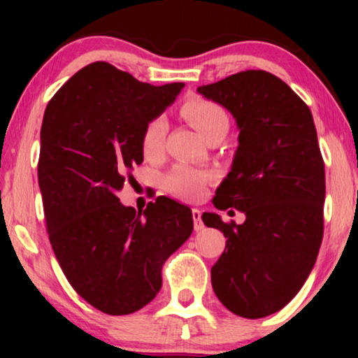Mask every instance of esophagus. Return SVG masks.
<instances>
[{
  "instance_id": "34e87169",
  "label": "esophagus",
  "mask_w": 358,
  "mask_h": 358,
  "mask_svg": "<svg viewBox=\"0 0 358 358\" xmlns=\"http://www.w3.org/2000/svg\"><path fill=\"white\" fill-rule=\"evenodd\" d=\"M192 218H194V228L195 231H200L203 229V222H202V212L199 208L192 210Z\"/></svg>"
}]
</instances>
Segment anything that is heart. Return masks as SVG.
<instances>
[{
    "instance_id": "b5f03b06",
    "label": "heart",
    "mask_w": 358,
    "mask_h": 358,
    "mask_svg": "<svg viewBox=\"0 0 358 358\" xmlns=\"http://www.w3.org/2000/svg\"><path fill=\"white\" fill-rule=\"evenodd\" d=\"M184 119L203 136L205 140L215 134H227L228 115L224 109L217 102L203 99V97H192L185 101L182 109ZM168 124L163 117H156L145 127L141 148L146 156H155L159 153L166 135ZM212 179V174L205 171L190 168L187 164H179L166 176L164 184L168 190L180 195V197L197 199L203 194L205 185Z\"/></svg>"
}]
</instances>
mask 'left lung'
Listing matches in <instances>:
<instances>
[{"label":"left lung","mask_w":358,"mask_h":358,"mask_svg":"<svg viewBox=\"0 0 358 358\" xmlns=\"http://www.w3.org/2000/svg\"><path fill=\"white\" fill-rule=\"evenodd\" d=\"M197 92L223 106L239 130L231 171L213 205L246 215L243 224L202 215L227 238L212 267L213 292L234 315L266 317L300 292L320 252L326 180L315 122L287 83L262 70L236 73Z\"/></svg>","instance_id":"8db88e82"}]
</instances>
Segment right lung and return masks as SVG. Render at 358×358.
I'll list each match as a JSON object with an SVG mask.
<instances>
[{"mask_svg": "<svg viewBox=\"0 0 358 358\" xmlns=\"http://www.w3.org/2000/svg\"><path fill=\"white\" fill-rule=\"evenodd\" d=\"M184 83L153 86L110 63H91L48 102L41 129L47 233L78 295L107 315H130L159 292L161 271L194 229L192 212L164 197L143 212L117 192L143 163L145 127Z\"/></svg>", "mask_w": 358, "mask_h": 358, "instance_id": "obj_1", "label": "right lung"}]
</instances>
